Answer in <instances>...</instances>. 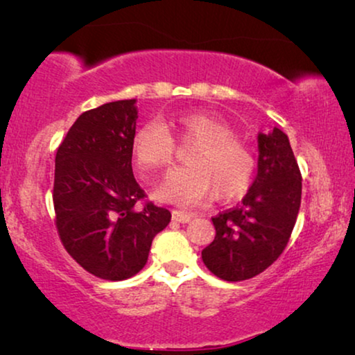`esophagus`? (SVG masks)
I'll list each match as a JSON object with an SVG mask.
<instances>
[{
  "label": "esophagus",
  "mask_w": 355,
  "mask_h": 355,
  "mask_svg": "<svg viewBox=\"0 0 355 355\" xmlns=\"http://www.w3.org/2000/svg\"><path fill=\"white\" fill-rule=\"evenodd\" d=\"M173 220L178 221V223H189L192 220V215L191 213H184V211H179V210H173Z\"/></svg>",
  "instance_id": "esophagus-1"
}]
</instances>
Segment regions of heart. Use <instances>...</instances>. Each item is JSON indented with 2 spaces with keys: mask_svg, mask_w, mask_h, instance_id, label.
Instances as JSON below:
<instances>
[{
  "mask_svg": "<svg viewBox=\"0 0 355 355\" xmlns=\"http://www.w3.org/2000/svg\"><path fill=\"white\" fill-rule=\"evenodd\" d=\"M178 139L193 144L186 163L169 174L157 189L162 202L191 207L211 193L220 200L244 192L255 173V155L249 145L236 137L225 121L203 111H187L171 119ZM132 153L140 171L157 173L171 168L176 144L158 121H148L135 130Z\"/></svg>",
  "mask_w": 355,
  "mask_h": 355,
  "instance_id": "b5f03b06",
  "label": "heart"
}]
</instances>
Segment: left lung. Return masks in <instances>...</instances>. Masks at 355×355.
I'll list each match as a JSON object with an SVG mask.
<instances>
[{"label": "left lung", "mask_w": 355, "mask_h": 355, "mask_svg": "<svg viewBox=\"0 0 355 355\" xmlns=\"http://www.w3.org/2000/svg\"><path fill=\"white\" fill-rule=\"evenodd\" d=\"M259 173L241 205L213 216L216 236L202 260L220 279L244 281L265 271L288 245L302 196V174L289 139L275 128L259 134Z\"/></svg>", "instance_id": "8db88e82"}]
</instances>
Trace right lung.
Masks as SVG:
<instances>
[{
    "label": "right lung",
    "mask_w": 355,
    "mask_h": 355,
    "mask_svg": "<svg viewBox=\"0 0 355 355\" xmlns=\"http://www.w3.org/2000/svg\"><path fill=\"white\" fill-rule=\"evenodd\" d=\"M137 118L135 100L85 111L67 130L55 158L58 234L82 268L106 281L137 275L147 263L153 237L171 221L169 210L145 200L147 193L134 178Z\"/></svg>",
    "instance_id": "right-lung-1"
}]
</instances>
